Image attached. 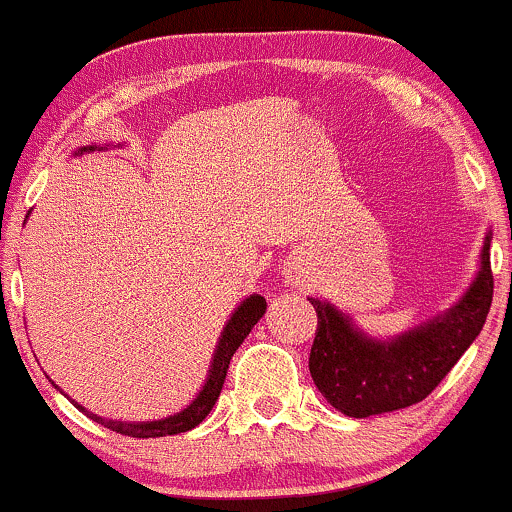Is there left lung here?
I'll return each mask as SVG.
<instances>
[{
  "instance_id": "1",
  "label": "left lung",
  "mask_w": 512,
  "mask_h": 512,
  "mask_svg": "<svg viewBox=\"0 0 512 512\" xmlns=\"http://www.w3.org/2000/svg\"><path fill=\"white\" fill-rule=\"evenodd\" d=\"M491 238L489 231L477 274L458 303L398 336L367 334L334 303L310 298L319 319L310 374L326 403L348 417H369L427 398L472 346L489 315L494 298Z\"/></svg>"
}]
</instances>
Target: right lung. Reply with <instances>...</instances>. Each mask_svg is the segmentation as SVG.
Returning a JSON list of instances; mask_svg holds the SVG:
<instances>
[{
  "label": "right lung",
  "mask_w": 512,
  "mask_h": 512,
  "mask_svg": "<svg viewBox=\"0 0 512 512\" xmlns=\"http://www.w3.org/2000/svg\"><path fill=\"white\" fill-rule=\"evenodd\" d=\"M95 150H102V147L100 145H83V147H78L76 155H73V157H80V155H85V152H95ZM264 312H267V300H264L262 295L252 293V295H248V298L240 300V305L231 312L229 322L224 324V331H221L217 346H214L212 362H209L205 384H202V389L197 391V396L190 400L186 408L174 412V415L162 417V420H147V422L104 420V417L95 415V412L85 410L83 405L76 403V400H71V403L76 405L80 412H85V415H88L92 422L104 424V427L112 429V432H116V434L133 436V439H157V436H171V434L190 432V429H195L197 424H200L209 415V410L214 408V403H217V398L221 393V386H224L226 369H229V362H231L233 353H236L240 343L245 341V336L250 334L252 326L260 322ZM52 384H54V381H52ZM54 389H59V386L54 384ZM64 396H66V393H64Z\"/></svg>",
  "instance_id": "1"
}]
</instances>
